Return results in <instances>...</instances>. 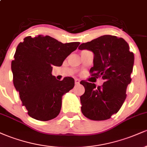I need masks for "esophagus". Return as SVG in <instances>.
<instances>
[{"mask_svg":"<svg viewBox=\"0 0 147 147\" xmlns=\"http://www.w3.org/2000/svg\"><path fill=\"white\" fill-rule=\"evenodd\" d=\"M75 82L76 85H78V84H79V79H75Z\"/></svg>","mask_w":147,"mask_h":147,"instance_id":"esophagus-1","label":"esophagus"}]
</instances>
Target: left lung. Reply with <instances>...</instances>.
Instances as JSON below:
<instances>
[{
  "mask_svg": "<svg viewBox=\"0 0 147 147\" xmlns=\"http://www.w3.org/2000/svg\"><path fill=\"white\" fill-rule=\"evenodd\" d=\"M79 50H91L94 53L91 76L102 77V86L82 80L85 92L80 97L82 113L91 120L109 119L117 113L126 97V88L131 83L134 55L122 38L104 35L84 43Z\"/></svg>",
  "mask_w": 147,
  "mask_h": 147,
  "instance_id": "left-lung-1",
  "label": "left lung"
}]
</instances>
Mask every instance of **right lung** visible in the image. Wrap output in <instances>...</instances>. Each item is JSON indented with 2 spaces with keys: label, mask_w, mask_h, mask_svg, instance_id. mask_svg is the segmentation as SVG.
Returning a JSON list of instances; mask_svg holds the SVG:
<instances>
[{
  "label": "right lung",
  "mask_w": 147,
  "mask_h": 147,
  "mask_svg": "<svg viewBox=\"0 0 147 147\" xmlns=\"http://www.w3.org/2000/svg\"><path fill=\"white\" fill-rule=\"evenodd\" d=\"M79 42L62 43L50 36H27L18 45L11 61L13 83L31 117L48 121L59 114L62 96L73 88L70 77L59 81L52 65L61 66Z\"/></svg>",
  "instance_id": "right-lung-1"
}]
</instances>
